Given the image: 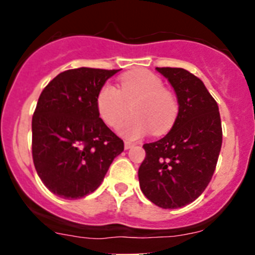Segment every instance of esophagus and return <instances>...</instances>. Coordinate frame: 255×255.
<instances>
[{"mask_svg": "<svg viewBox=\"0 0 255 255\" xmlns=\"http://www.w3.org/2000/svg\"><path fill=\"white\" fill-rule=\"evenodd\" d=\"M135 144L134 143H130V141H125V144H124V147H125V149H130V148L134 147Z\"/></svg>", "mask_w": 255, "mask_h": 255, "instance_id": "esophagus-1", "label": "esophagus"}]
</instances>
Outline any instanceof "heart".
<instances>
[{
	"label": "heart",
	"mask_w": 255,
	"mask_h": 255,
	"mask_svg": "<svg viewBox=\"0 0 255 255\" xmlns=\"http://www.w3.org/2000/svg\"><path fill=\"white\" fill-rule=\"evenodd\" d=\"M97 110L108 126L121 123L131 106V114L119 128L124 138L136 140L150 131L163 135L171 130L179 115L176 96L164 88L158 75L148 70H134L124 74L119 89L105 84L97 93Z\"/></svg>",
	"instance_id": "heart-1"
}]
</instances>
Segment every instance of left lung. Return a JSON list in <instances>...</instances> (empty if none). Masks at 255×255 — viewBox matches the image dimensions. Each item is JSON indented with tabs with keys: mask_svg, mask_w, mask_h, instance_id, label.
<instances>
[{
	"mask_svg": "<svg viewBox=\"0 0 255 255\" xmlns=\"http://www.w3.org/2000/svg\"><path fill=\"white\" fill-rule=\"evenodd\" d=\"M157 71L176 92L179 115L166 136L143 145L145 158L138 176L152 203L175 209L194 202L208 186L222 145V126L217 102L199 78L180 67Z\"/></svg>",
	"mask_w": 255,
	"mask_h": 255,
	"instance_id": "obj_1",
	"label": "left lung"
}]
</instances>
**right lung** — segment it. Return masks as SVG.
<instances>
[{
	"instance_id": "add662e5",
	"label": "right lung",
	"mask_w": 255,
	"mask_h": 255,
	"mask_svg": "<svg viewBox=\"0 0 255 255\" xmlns=\"http://www.w3.org/2000/svg\"><path fill=\"white\" fill-rule=\"evenodd\" d=\"M119 70L79 69L58 74L40 93L31 120V154L53 194L79 199L101 185L124 141L97 110V93Z\"/></svg>"
}]
</instances>
